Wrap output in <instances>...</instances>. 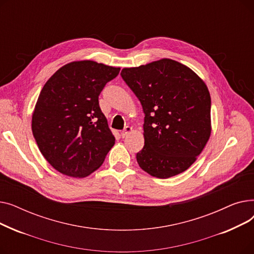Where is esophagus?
Segmentation results:
<instances>
[{"instance_id":"34e87169","label":"esophagus","mask_w":254,"mask_h":254,"mask_svg":"<svg viewBox=\"0 0 254 254\" xmlns=\"http://www.w3.org/2000/svg\"><path fill=\"white\" fill-rule=\"evenodd\" d=\"M132 130V127H126L124 129H123V131H122V137L123 138H125L126 136H127V134H129V132Z\"/></svg>"}]
</instances>
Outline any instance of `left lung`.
<instances>
[{
  "label": "left lung",
  "mask_w": 254,
  "mask_h": 254,
  "mask_svg": "<svg viewBox=\"0 0 254 254\" xmlns=\"http://www.w3.org/2000/svg\"><path fill=\"white\" fill-rule=\"evenodd\" d=\"M120 75L145 114L144 147L136 156L140 168L161 179L188 170L211 134V98L205 82L170 59L125 68Z\"/></svg>",
  "instance_id": "left-lung-1"
}]
</instances>
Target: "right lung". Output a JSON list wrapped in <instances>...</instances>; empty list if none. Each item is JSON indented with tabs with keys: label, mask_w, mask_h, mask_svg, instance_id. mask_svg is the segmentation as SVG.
<instances>
[{
	"label": "right lung",
	"mask_w": 254,
	"mask_h": 254,
	"mask_svg": "<svg viewBox=\"0 0 254 254\" xmlns=\"http://www.w3.org/2000/svg\"><path fill=\"white\" fill-rule=\"evenodd\" d=\"M119 71L92 61L72 62L53 74L40 92L33 135L46 161L62 174L88 176L114 145L99 96Z\"/></svg>",
	"instance_id": "add662e5"
}]
</instances>
